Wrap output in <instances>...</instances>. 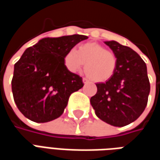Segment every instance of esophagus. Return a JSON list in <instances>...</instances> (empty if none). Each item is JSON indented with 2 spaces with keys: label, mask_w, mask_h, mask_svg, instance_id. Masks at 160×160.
Segmentation results:
<instances>
[{
  "label": "esophagus",
  "mask_w": 160,
  "mask_h": 160,
  "mask_svg": "<svg viewBox=\"0 0 160 160\" xmlns=\"http://www.w3.org/2000/svg\"><path fill=\"white\" fill-rule=\"evenodd\" d=\"M82 80H83V83L85 84V85H87V84L89 82V80H87V78H83V79H82Z\"/></svg>",
  "instance_id": "34e87169"
}]
</instances>
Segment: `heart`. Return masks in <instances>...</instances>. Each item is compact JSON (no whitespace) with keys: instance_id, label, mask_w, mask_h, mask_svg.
Returning a JSON list of instances; mask_svg holds the SVG:
<instances>
[{"instance_id":"heart-1","label":"heart","mask_w":160,"mask_h":160,"mask_svg":"<svg viewBox=\"0 0 160 160\" xmlns=\"http://www.w3.org/2000/svg\"><path fill=\"white\" fill-rule=\"evenodd\" d=\"M85 65V71L95 82H105L114 75L118 68V57L113 51L98 42H88L69 49L63 56V64L72 73H76Z\"/></svg>"}]
</instances>
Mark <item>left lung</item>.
I'll return each mask as SVG.
<instances>
[{
	"instance_id": "1",
	"label": "left lung",
	"mask_w": 160,
	"mask_h": 160,
	"mask_svg": "<svg viewBox=\"0 0 160 160\" xmlns=\"http://www.w3.org/2000/svg\"><path fill=\"white\" fill-rule=\"evenodd\" d=\"M118 57L114 75L98 83L97 93L91 98L95 114L106 123L123 127L144 111L150 92L147 65L134 50L116 41L104 42Z\"/></svg>"
}]
</instances>
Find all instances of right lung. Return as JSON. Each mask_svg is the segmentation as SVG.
Returning a JSON list of instances; mask_svg holds the SVG:
<instances>
[{"label": "right lung", "mask_w": 160, "mask_h": 160, "mask_svg": "<svg viewBox=\"0 0 160 160\" xmlns=\"http://www.w3.org/2000/svg\"><path fill=\"white\" fill-rule=\"evenodd\" d=\"M88 38L74 34L42 38L23 53L14 64L13 99L19 111L35 122L59 118L70 95L84 86L82 78L63 64V56Z\"/></svg>", "instance_id": "1"}]
</instances>
